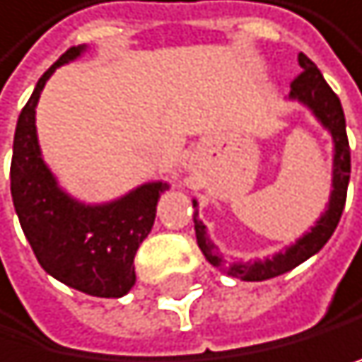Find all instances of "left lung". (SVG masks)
<instances>
[{"label":"left lung","mask_w":362,"mask_h":362,"mask_svg":"<svg viewBox=\"0 0 362 362\" xmlns=\"http://www.w3.org/2000/svg\"><path fill=\"white\" fill-rule=\"evenodd\" d=\"M298 64L302 74L293 80L291 91H288V100L298 103L307 109V112L320 122V127L327 129L334 143V158H332V192H329V202L325 206V212L315 219L311 228L300 235L293 244L284 246L277 253L264 257V259H226L219 246L210 240L206 223L199 219V202L192 199V221H194V235L197 244L202 248L204 257L217 267L219 271L228 273L230 277L244 282H262L271 280L286 271L300 267L302 262L313 257L318 250L329 242L334 235L336 226L340 221L347 199V185H349V172H351V156H349V141L345 129V114L343 105H340L338 95L327 85L322 74L318 71L305 53L298 55Z\"/></svg>","instance_id":"1"}]
</instances>
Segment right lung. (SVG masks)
Listing matches in <instances>:
<instances>
[{
  "mask_svg": "<svg viewBox=\"0 0 362 362\" xmlns=\"http://www.w3.org/2000/svg\"><path fill=\"white\" fill-rule=\"evenodd\" d=\"M87 53V44L69 49L44 74L17 118L11 163V194L22 230L40 267L57 282L95 298H122L136 284L134 255L150 235L156 204L170 183L145 181L100 204L66 192L44 160L35 109L44 85L69 62Z\"/></svg>",
  "mask_w": 362,
  "mask_h": 362,
  "instance_id": "1",
  "label": "right lung"
}]
</instances>
